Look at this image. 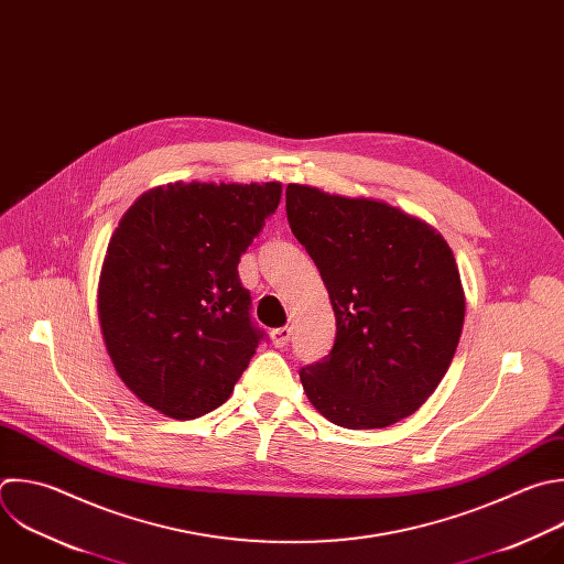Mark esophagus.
Wrapping results in <instances>:
<instances>
[{
	"mask_svg": "<svg viewBox=\"0 0 564 564\" xmlns=\"http://www.w3.org/2000/svg\"><path fill=\"white\" fill-rule=\"evenodd\" d=\"M270 336H272L274 347H285V345L290 343V338H292V327H290V325L276 327V329H272V332H270Z\"/></svg>",
	"mask_w": 564,
	"mask_h": 564,
	"instance_id": "1",
	"label": "esophagus"
}]
</instances>
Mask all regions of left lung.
<instances>
[{
    "label": "left lung",
    "instance_id": "left-lung-1",
    "mask_svg": "<svg viewBox=\"0 0 564 564\" xmlns=\"http://www.w3.org/2000/svg\"><path fill=\"white\" fill-rule=\"evenodd\" d=\"M288 221L327 288L332 351L301 369L307 401L345 430H383L438 388L465 323L458 263L427 221L369 197L290 183Z\"/></svg>",
    "mask_w": 564,
    "mask_h": 564
}]
</instances>
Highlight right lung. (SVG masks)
Instances as JSON below:
<instances>
[{"label": "right lung", "instance_id": "add662e5", "mask_svg": "<svg viewBox=\"0 0 564 564\" xmlns=\"http://www.w3.org/2000/svg\"><path fill=\"white\" fill-rule=\"evenodd\" d=\"M281 193L279 181H174L121 217L97 314L117 377L148 408L193 421L235 392L261 338L237 265Z\"/></svg>", "mask_w": 564, "mask_h": 564}]
</instances>
